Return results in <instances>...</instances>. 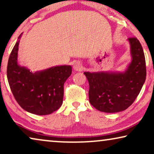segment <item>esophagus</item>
<instances>
[{
	"instance_id": "obj_1",
	"label": "esophagus",
	"mask_w": 154,
	"mask_h": 154,
	"mask_svg": "<svg viewBox=\"0 0 154 154\" xmlns=\"http://www.w3.org/2000/svg\"><path fill=\"white\" fill-rule=\"evenodd\" d=\"M73 69L76 71H82V69H83V66H82L81 63L80 62H75L74 64H73Z\"/></svg>"
}]
</instances>
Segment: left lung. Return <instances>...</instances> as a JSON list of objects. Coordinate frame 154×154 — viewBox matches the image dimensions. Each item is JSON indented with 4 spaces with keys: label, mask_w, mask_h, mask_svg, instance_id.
Wrapping results in <instances>:
<instances>
[{
    "label": "left lung",
    "mask_w": 154,
    "mask_h": 154,
    "mask_svg": "<svg viewBox=\"0 0 154 154\" xmlns=\"http://www.w3.org/2000/svg\"><path fill=\"white\" fill-rule=\"evenodd\" d=\"M128 41L132 61L125 72H84L89 83L90 103L102 112L116 113L128 109L146 80V61L142 45L135 37L129 38Z\"/></svg>",
    "instance_id": "8db88e82"
}]
</instances>
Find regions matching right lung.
Segmentation results:
<instances>
[{"instance_id": "add662e5", "label": "right lung", "mask_w": 154, "mask_h": 154, "mask_svg": "<svg viewBox=\"0 0 154 154\" xmlns=\"http://www.w3.org/2000/svg\"><path fill=\"white\" fill-rule=\"evenodd\" d=\"M19 44L18 40L10 53L7 67L8 83L14 97L29 113L50 114L62 106L64 84L71 74V66L64 65L31 72L17 64Z\"/></svg>"}]
</instances>
